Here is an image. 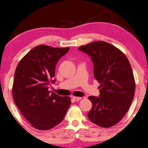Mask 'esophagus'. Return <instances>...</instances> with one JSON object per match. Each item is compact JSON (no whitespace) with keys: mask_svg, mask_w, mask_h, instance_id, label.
I'll return each mask as SVG.
<instances>
[{"mask_svg":"<svg viewBox=\"0 0 148 148\" xmlns=\"http://www.w3.org/2000/svg\"><path fill=\"white\" fill-rule=\"evenodd\" d=\"M73 99H74V101H79L82 99V97H74Z\"/></svg>","mask_w":148,"mask_h":148,"instance_id":"esophagus-1","label":"esophagus"}]
</instances>
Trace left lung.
<instances>
[{
  "label": "left lung",
  "mask_w": 148,
  "mask_h": 148,
  "mask_svg": "<svg viewBox=\"0 0 148 148\" xmlns=\"http://www.w3.org/2000/svg\"><path fill=\"white\" fill-rule=\"evenodd\" d=\"M79 50L87 53L94 65V76L100 83L99 97L90 96L89 120L102 127L115 125L130 107L135 82L130 64L122 51L105 41H95Z\"/></svg>",
  "instance_id": "1"
}]
</instances>
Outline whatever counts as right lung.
Returning a JSON list of instances; mask_svg holds the SVG:
<instances>
[{
  "instance_id": "1",
  "label": "right lung",
  "mask_w": 148,
  "mask_h": 148,
  "mask_svg": "<svg viewBox=\"0 0 148 148\" xmlns=\"http://www.w3.org/2000/svg\"><path fill=\"white\" fill-rule=\"evenodd\" d=\"M69 48L39 45L31 49L19 62L13 80L15 104L34 127L48 130L59 125L71 105L69 97H61L48 90L55 67Z\"/></svg>"
}]
</instances>
